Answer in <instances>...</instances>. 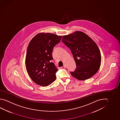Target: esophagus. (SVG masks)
<instances>
[{"instance_id": "esophagus-1", "label": "esophagus", "mask_w": 120, "mask_h": 120, "mask_svg": "<svg viewBox=\"0 0 120 120\" xmlns=\"http://www.w3.org/2000/svg\"><path fill=\"white\" fill-rule=\"evenodd\" d=\"M63 67L64 68H67V66L66 64H64Z\"/></svg>"}]
</instances>
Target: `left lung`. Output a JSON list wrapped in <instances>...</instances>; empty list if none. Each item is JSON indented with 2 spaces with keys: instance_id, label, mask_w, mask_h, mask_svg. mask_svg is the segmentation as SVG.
Returning <instances> with one entry per match:
<instances>
[{
  "instance_id": "left-lung-1",
  "label": "left lung",
  "mask_w": 120,
  "mask_h": 120,
  "mask_svg": "<svg viewBox=\"0 0 120 120\" xmlns=\"http://www.w3.org/2000/svg\"><path fill=\"white\" fill-rule=\"evenodd\" d=\"M62 42L70 49L76 64L72 76L79 80L89 79L97 72L101 62L99 48L90 37L76 31L63 36Z\"/></svg>"
}]
</instances>
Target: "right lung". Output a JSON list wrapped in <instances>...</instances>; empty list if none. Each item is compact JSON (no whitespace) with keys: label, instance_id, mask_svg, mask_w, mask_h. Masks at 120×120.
<instances>
[{"label":"right lung","instance_id":"right-lung-1","mask_svg":"<svg viewBox=\"0 0 120 120\" xmlns=\"http://www.w3.org/2000/svg\"><path fill=\"white\" fill-rule=\"evenodd\" d=\"M61 38L52 34L39 33L30 42L25 66L30 77L36 84L46 86L56 80L58 70L52 62V52Z\"/></svg>","mask_w":120,"mask_h":120}]
</instances>
